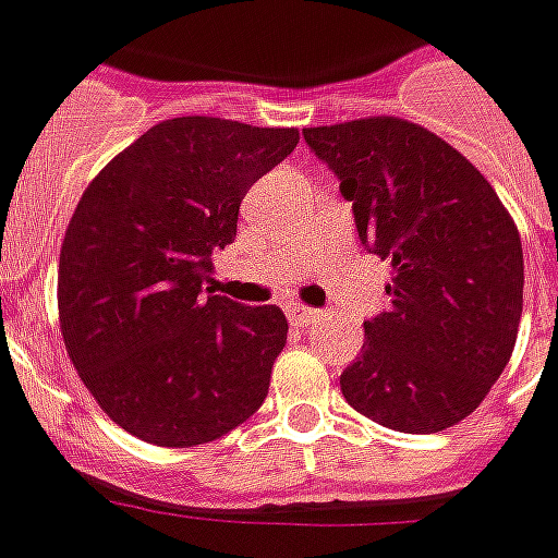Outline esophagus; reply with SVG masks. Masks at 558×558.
<instances>
[{
	"label": "esophagus",
	"mask_w": 558,
	"mask_h": 558,
	"mask_svg": "<svg viewBox=\"0 0 558 558\" xmlns=\"http://www.w3.org/2000/svg\"><path fill=\"white\" fill-rule=\"evenodd\" d=\"M286 311H289L291 319H294V323H301V326H311L313 319H319V311H313V307H304V304H289Z\"/></svg>",
	"instance_id": "34e87169"
}]
</instances>
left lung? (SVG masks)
I'll return each mask as SVG.
<instances>
[{
	"label": "left lung",
	"instance_id": "8db88e82",
	"mask_svg": "<svg viewBox=\"0 0 558 558\" xmlns=\"http://www.w3.org/2000/svg\"><path fill=\"white\" fill-rule=\"evenodd\" d=\"M304 140L354 204L360 242L391 260V311L341 373L356 413L432 435L478 410L522 319V239L478 167L400 118L307 126Z\"/></svg>",
	"mask_w": 558,
	"mask_h": 558
}]
</instances>
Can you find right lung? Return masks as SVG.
Here are the masks:
<instances>
[{
	"mask_svg": "<svg viewBox=\"0 0 558 558\" xmlns=\"http://www.w3.org/2000/svg\"><path fill=\"white\" fill-rule=\"evenodd\" d=\"M294 145V126L173 118L86 185L61 242L58 319L83 385L123 432L195 447L260 410L289 319L204 286L245 192Z\"/></svg>",
	"mask_w": 558,
	"mask_h": 558,
	"instance_id": "add662e5",
	"label": "right lung"
}]
</instances>
